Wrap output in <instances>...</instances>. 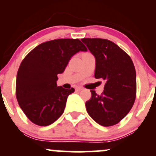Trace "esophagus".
I'll use <instances>...</instances> for the list:
<instances>
[{"label":"esophagus","mask_w":156,"mask_h":156,"mask_svg":"<svg viewBox=\"0 0 156 156\" xmlns=\"http://www.w3.org/2000/svg\"><path fill=\"white\" fill-rule=\"evenodd\" d=\"M83 88H81V87H76V91H81Z\"/></svg>","instance_id":"1"}]
</instances>
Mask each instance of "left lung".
I'll return each mask as SVG.
<instances>
[{
  "label": "left lung",
  "instance_id": "obj_1",
  "mask_svg": "<svg viewBox=\"0 0 156 156\" xmlns=\"http://www.w3.org/2000/svg\"><path fill=\"white\" fill-rule=\"evenodd\" d=\"M89 51L95 57L94 78L105 80L104 91L86 102L89 115L99 125L112 126L119 123L133 107L136 94V75L128 53L105 39L83 38Z\"/></svg>",
  "mask_w": 156,
  "mask_h": 156
}]
</instances>
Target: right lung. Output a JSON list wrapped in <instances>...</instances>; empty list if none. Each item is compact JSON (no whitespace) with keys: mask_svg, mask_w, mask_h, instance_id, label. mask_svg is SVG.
I'll return each mask as SVG.
<instances>
[{"mask_svg":"<svg viewBox=\"0 0 156 156\" xmlns=\"http://www.w3.org/2000/svg\"><path fill=\"white\" fill-rule=\"evenodd\" d=\"M87 51L78 39H58L39 44L25 57L17 71L16 98L30 121L48 126L61 117L75 89L57 87V76L73 55Z\"/></svg>","mask_w":156,"mask_h":156,"instance_id":"right-lung-1","label":"right lung"}]
</instances>
